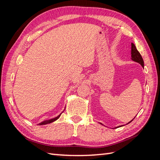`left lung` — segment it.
<instances>
[{
	"label": "left lung",
	"mask_w": 160,
	"mask_h": 160,
	"mask_svg": "<svg viewBox=\"0 0 160 160\" xmlns=\"http://www.w3.org/2000/svg\"><path fill=\"white\" fill-rule=\"evenodd\" d=\"M131 57H131V59H132V61L138 62V63H139L142 67L144 66V62H143L142 55H140L139 52L136 49V47H135V45L132 42V51H131ZM133 119L132 121H130L128 123L132 122L133 120ZM128 123H127V124H128ZM100 124L102 125V123H100ZM122 126H123V125H120V126L116 127V128H119V127H122Z\"/></svg>",
	"instance_id": "obj_1"
}]
</instances>
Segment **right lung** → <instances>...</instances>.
I'll return each instance as SVG.
<instances>
[{
	"instance_id": "1",
	"label": "right lung",
	"mask_w": 160,
	"mask_h": 160,
	"mask_svg": "<svg viewBox=\"0 0 160 160\" xmlns=\"http://www.w3.org/2000/svg\"><path fill=\"white\" fill-rule=\"evenodd\" d=\"M65 110V109H64ZM61 113L60 114V115H59L58 116H57L56 118H52V119H48V120H45V121H43V122H42L41 123H38V125H46V124H49V123H52V122H55L56 120H57L59 118V117L61 116Z\"/></svg>"
}]
</instances>
